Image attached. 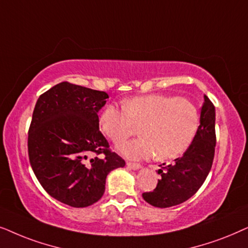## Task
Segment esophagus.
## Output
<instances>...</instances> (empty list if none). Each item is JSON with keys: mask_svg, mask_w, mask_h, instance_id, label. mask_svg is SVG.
<instances>
[{"mask_svg": "<svg viewBox=\"0 0 248 248\" xmlns=\"http://www.w3.org/2000/svg\"><path fill=\"white\" fill-rule=\"evenodd\" d=\"M127 167L129 168V169H131V170H138V169H140V168H141L140 164L133 163V162H127Z\"/></svg>", "mask_w": 248, "mask_h": 248, "instance_id": "1", "label": "esophagus"}]
</instances>
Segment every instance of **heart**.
Segmentation results:
<instances>
[{"label": "heart", "instance_id": "b5f03b06", "mask_svg": "<svg viewBox=\"0 0 248 248\" xmlns=\"http://www.w3.org/2000/svg\"><path fill=\"white\" fill-rule=\"evenodd\" d=\"M200 124V112L190 101L162 94L130 98L124 108L110 104L100 117L102 130L114 143L127 140L140 126L141 137L119 145L122 154L135 160L180 156L193 144Z\"/></svg>", "mask_w": 248, "mask_h": 248}]
</instances>
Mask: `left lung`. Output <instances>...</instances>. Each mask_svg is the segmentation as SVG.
Segmentation results:
<instances>
[{"instance_id":"8db88e82","label":"left lung","mask_w":248,"mask_h":248,"mask_svg":"<svg viewBox=\"0 0 248 248\" xmlns=\"http://www.w3.org/2000/svg\"><path fill=\"white\" fill-rule=\"evenodd\" d=\"M216 143V108L204 95L200 129L193 144L173 163L160 166L157 172L161 179L156 188L143 193V199L161 209L186 202L205 181L213 163Z\"/></svg>"}]
</instances>
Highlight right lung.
Segmentation results:
<instances>
[{
    "label": "right lung",
    "mask_w": 248,
    "mask_h": 248,
    "mask_svg": "<svg viewBox=\"0 0 248 248\" xmlns=\"http://www.w3.org/2000/svg\"><path fill=\"white\" fill-rule=\"evenodd\" d=\"M105 92L68 81L53 86L36 102L28 131V155L48 195L72 207L103 196L110 171L124 167L98 129Z\"/></svg>",
    "instance_id": "obj_1"
}]
</instances>
